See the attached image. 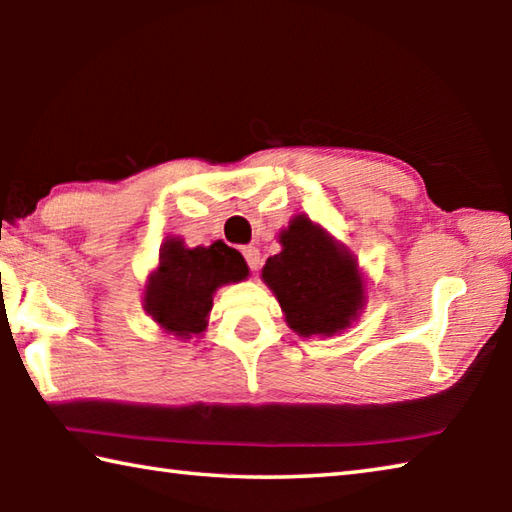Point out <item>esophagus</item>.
I'll return each instance as SVG.
<instances>
[{
	"label": "esophagus",
	"instance_id": "esophagus-1",
	"mask_svg": "<svg viewBox=\"0 0 512 512\" xmlns=\"http://www.w3.org/2000/svg\"><path fill=\"white\" fill-rule=\"evenodd\" d=\"M241 253H244L250 271H257L259 264H262V255H259V250L255 246H246V248H241Z\"/></svg>",
	"mask_w": 512,
	"mask_h": 512
}]
</instances>
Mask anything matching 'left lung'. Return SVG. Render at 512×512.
I'll return each instance as SVG.
<instances>
[{
  "label": "left lung",
  "instance_id": "obj_1",
  "mask_svg": "<svg viewBox=\"0 0 512 512\" xmlns=\"http://www.w3.org/2000/svg\"><path fill=\"white\" fill-rule=\"evenodd\" d=\"M282 250L266 259L262 280L300 336H334L357 320L366 284L354 255L305 214L280 232Z\"/></svg>",
  "mask_w": 512,
  "mask_h": 512
}]
</instances>
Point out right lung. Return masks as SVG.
I'll list each match as a JSON object with an SVG mask.
<instances>
[{
	"label": "right lung",
	"mask_w": 512,
	"mask_h": 512,
	"mask_svg": "<svg viewBox=\"0 0 512 512\" xmlns=\"http://www.w3.org/2000/svg\"><path fill=\"white\" fill-rule=\"evenodd\" d=\"M246 277V259L221 239L207 248H187L183 239L171 237L146 282L144 309L167 334L192 339L205 332L214 291Z\"/></svg>",
	"instance_id": "obj_1"
}]
</instances>
